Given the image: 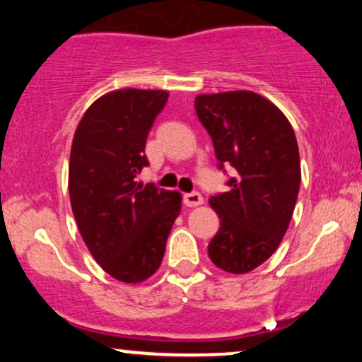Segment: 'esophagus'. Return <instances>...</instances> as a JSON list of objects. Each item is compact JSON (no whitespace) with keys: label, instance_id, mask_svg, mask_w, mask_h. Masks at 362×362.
<instances>
[{"label":"esophagus","instance_id":"34e87169","mask_svg":"<svg viewBox=\"0 0 362 362\" xmlns=\"http://www.w3.org/2000/svg\"><path fill=\"white\" fill-rule=\"evenodd\" d=\"M182 202H185L186 206L194 208V206L203 205V197L199 193H188L182 197Z\"/></svg>","mask_w":362,"mask_h":362}]
</instances>
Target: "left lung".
I'll return each mask as SVG.
<instances>
[{
	"label": "left lung",
	"instance_id": "1",
	"mask_svg": "<svg viewBox=\"0 0 362 362\" xmlns=\"http://www.w3.org/2000/svg\"><path fill=\"white\" fill-rule=\"evenodd\" d=\"M194 108L220 168L237 171L230 189L210 198L220 230L208 256L227 273L245 274L273 256L291 222L301 181L295 132L278 106L245 89L198 95Z\"/></svg>",
	"mask_w": 362,
	"mask_h": 362
}]
</instances>
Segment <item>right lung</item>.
I'll return each instance as SVG.
<instances>
[{"label":"right lung","instance_id":"obj_1","mask_svg":"<svg viewBox=\"0 0 362 362\" xmlns=\"http://www.w3.org/2000/svg\"><path fill=\"white\" fill-rule=\"evenodd\" d=\"M169 93L115 89L81 118L69 159V198L84 244L105 273L146 281L163 262L181 211L180 191L135 181L148 164L146 140Z\"/></svg>","mask_w":362,"mask_h":362}]
</instances>
